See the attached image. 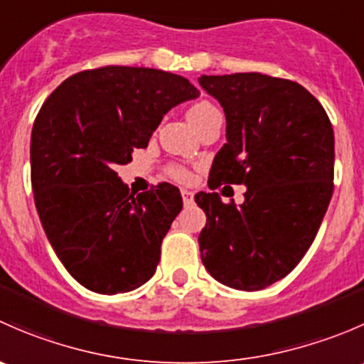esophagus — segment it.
Returning a JSON list of instances; mask_svg holds the SVG:
<instances>
[{
	"label": "esophagus",
	"mask_w": 364,
	"mask_h": 364,
	"mask_svg": "<svg viewBox=\"0 0 364 364\" xmlns=\"http://www.w3.org/2000/svg\"><path fill=\"white\" fill-rule=\"evenodd\" d=\"M181 197H183V204L190 205L193 203V193L190 190H181Z\"/></svg>",
	"instance_id": "esophagus-1"
}]
</instances>
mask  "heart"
<instances>
[{
    "label": "heart",
    "mask_w": 364,
    "mask_h": 364,
    "mask_svg": "<svg viewBox=\"0 0 364 364\" xmlns=\"http://www.w3.org/2000/svg\"><path fill=\"white\" fill-rule=\"evenodd\" d=\"M215 109H216L215 105L209 104V102H205V100L197 102V104H193L192 107H190L188 119L192 121V124H193L196 121H199L200 117H204L208 112L215 111ZM167 172L172 179H176V181H181V183L190 181V178H192V176H190V172L186 171L185 167H181V165H171V167L167 168Z\"/></svg>",
    "instance_id": "1"
}]
</instances>
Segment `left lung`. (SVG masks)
Segmentation results:
<instances>
[{"mask_svg":"<svg viewBox=\"0 0 364 364\" xmlns=\"http://www.w3.org/2000/svg\"><path fill=\"white\" fill-rule=\"evenodd\" d=\"M199 84L227 119L209 188L247 186L241 205L216 192L196 196L208 218L200 259L220 284L260 291L287 277L317 236L333 196L331 121L294 80L250 72L203 75Z\"/></svg>","mask_w":364,"mask_h":364,"instance_id":"1","label":"left lung"}]
</instances>
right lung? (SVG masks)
<instances>
[{"mask_svg": "<svg viewBox=\"0 0 364 364\" xmlns=\"http://www.w3.org/2000/svg\"><path fill=\"white\" fill-rule=\"evenodd\" d=\"M199 97L188 79L141 67L68 77L31 132V186L40 222L67 271L90 291L117 294L155 274L161 240L183 208L168 183L139 196L114 165L146 148L164 114Z\"/></svg>", "mask_w": 364, "mask_h": 364, "instance_id": "right-lung-1", "label": "right lung"}]
</instances>
